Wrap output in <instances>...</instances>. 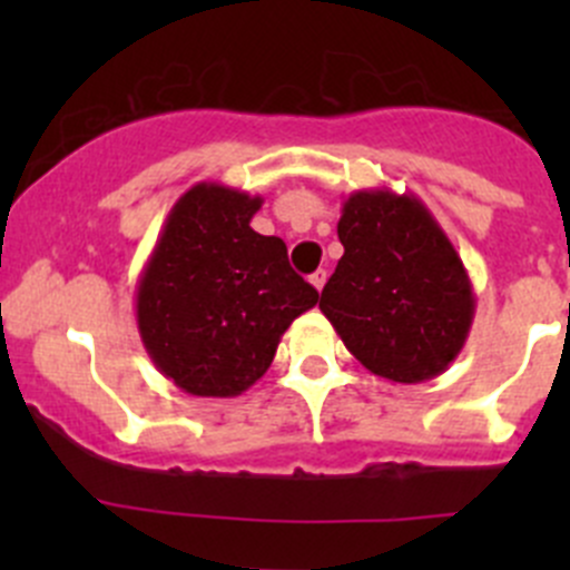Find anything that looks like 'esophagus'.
Returning a JSON list of instances; mask_svg holds the SVG:
<instances>
[{
  "mask_svg": "<svg viewBox=\"0 0 570 570\" xmlns=\"http://www.w3.org/2000/svg\"><path fill=\"white\" fill-rule=\"evenodd\" d=\"M325 281H327L325 269H317V273L312 275V286H314V289H317V292H322V286H325Z\"/></svg>",
  "mask_w": 570,
  "mask_h": 570,
  "instance_id": "34e87169",
  "label": "esophagus"
}]
</instances>
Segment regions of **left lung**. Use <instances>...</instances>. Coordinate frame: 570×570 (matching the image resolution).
<instances>
[{
  "mask_svg": "<svg viewBox=\"0 0 570 570\" xmlns=\"http://www.w3.org/2000/svg\"><path fill=\"white\" fill-rule=\"evenodd\" d=\"M344 256L320 308L344 347L392 383L433 381L461 355L474 289L455 245L416 195L358 189L342 204Z\"/></svg>",
  "mask_w": 570,
  "mask_h": 570,
  "instance_id": "8db88e82",
  "label": "left lung"
}]
</instances>
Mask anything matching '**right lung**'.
I'll list each match as a JSON object with an SVG mask.
<instances>
[{"instance_id": "right-lung-1", "label": "right lung", "mask_w": 570, "mask_h": 570, "mask_svg": "<svg viewBox=\"0 0 570 570\" xmlns=\"http://www.w3.org/2000/svg\"><path fill=\"white\" fill-rule=\"evenodd\" d=\"M262 198L198 181L170 209L137 281L142 347L193 396H237L269 370L281 336L320 292L284 239L250 228Z\"/></svg>"}]
</instances>
